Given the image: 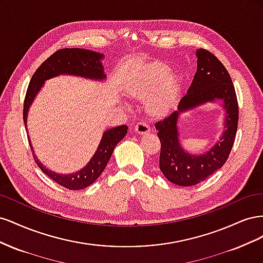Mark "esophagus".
<instances>
[{
	"label": "esophagus",
	"instance_id": "34e87169",
	"mask_svg": "<svg viewBox=\"0 0 263 263\" xmlns=\"http://www.w3.org/2000/svg\"><path fill=\"white\" fill-rule=\"evenodd\" d=\"M135 132H136V134L138 135H146L150 132V128L146 123L140 122L136 125V127H135Z\"/></svg>",
	"mask_w": 263,
	"mask_h": 263
}]
</instances>
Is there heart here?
Wrapping results in <instances>:
<instances>
[{
  "instance_id": "b5f03b06",
  "label": "heart",
  "mask_w": 263,
  "mask_h": 263,
  "mask_svg": "<svg viewBox=\"0 0 263 263\" xmlns=\"http://www.w3.org/2000/svg\"><path fill=\"white\" fill-rule=\"evenodd\" d=\"M181 78L161 61H151L135 69L124 85L127 98L143 102L149 117L160 119L176 107L181 92Z\"/></svg>"
}]
</instances>
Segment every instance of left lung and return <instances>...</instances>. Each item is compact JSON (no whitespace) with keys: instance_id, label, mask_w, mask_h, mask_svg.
Instances as JSON below:
<instances>
[{"instance_id":"left-lung-1","label":"left lung","mask_w":263,"mask_h":263,"mask_svg":"<svg viewBox=\"0 0 263 263\" xmlns=\"http://www.w3.org/2000/svg\"><path fill=\"white\" fill-rule=\"evenodd\" d=\"M197 69L178 110L156 123L161 142L159 168L170 182L192 186L210 178L227 161L232 151L238 126V102L228 71L217 57L206 49H197ZM220 100L226 109V130L220 140L203 155H192L181 148L177 119L180 114L208 101Z\"/></svg>"}]
</instances>
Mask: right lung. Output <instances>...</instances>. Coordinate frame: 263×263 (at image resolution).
I'll list each match as a JSON object with an SVG mask.
<instances>
[{
  "label": "right lung",
  "instance_id": "1",
  "mask_svg": "<svg viewBox=\"0 0 263 263\" xmlns=\"http://www.w3.org/2000/svg\"><path fill=\"white\" fill-rule=\"evenodd\" d=\"M103 55L104 54L87 49L63 48L57 50L48 59L45 60L35 71L34 76L31 77L25 95V100H24L23 118L26 128L29 106L31 105V103H33L37 93L42 89L46 80H49V79L59 74L78 76L99 81L104 80L106 74L104 73V67L102 66L101 62ZM127 129H128V127L126 125L107 129L103 134L100 145L89 163L80 171L71 174H58L47 169L35 156L30 140L29 146L37 165L46 176H48L52 181L66 189L81 190L91 185L101 176V173L104 171L108 160L112 157L114 148L125 137Z\"/></svg>",
  "mask_w": 263,
  "mask_h": 263
}]
</instances>
